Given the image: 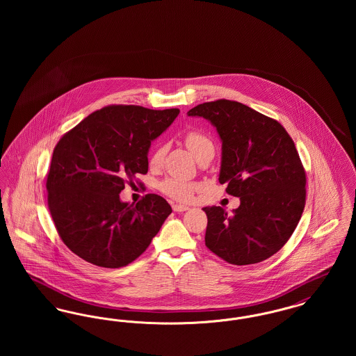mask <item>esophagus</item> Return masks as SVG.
Here are the masks:
<instances>
[{
	"instance_id": "1",
	"label": "esophagus",
	"mask_w": 356,
	"mask_h": 356,
	"mask_svg": "<svg viewBox=\"0 0 356 356\" xmlns=\"http://www.w3.org/2000/svg\"><path fill=\"white\" fill-rule=\"evenodd\" d=\"M172 208H173L175 212H186V211L189 209L186 205H181V204H173Z\"/></svg>"
}]
</instances>
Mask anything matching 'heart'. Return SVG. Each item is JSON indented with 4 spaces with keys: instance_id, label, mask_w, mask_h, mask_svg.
I'll use <instances>...</instances> for the list:
<instances>
[{
    "instance_id": "obj_1",
    "label": "heart",
    "mask_w": 356,
    "mask_h": 356,
    "mask_svg": "<svg viewBox=\"0 0 356 356\" xmlns=\"http://www.w3.org/2000/svg\"><path fill=\"white\" fill-rule=\"evenodd\" d=\"M184 143L186 148L193 153V156L197 160L205 153L212 152L215 149L212 138L197 129L188 131L184 135ZM164 153H165V147L161 144L157 145V148L154 149V152L149 159V164L152 167H160L164 160ZM159 189L172 200L180 202V203H189L193 199L195 193L200 189V186L197 183L188 181L184 179L167 177L159 184Z\"/></svg>"
}]
</instances>
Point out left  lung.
Instances as JSON below:
<instances>
[{
    "label": "left lung",
    "mask_w": 356,
    "mask_h": 356,
    "mask_svg": "<svg viewBox=\"0 0 356 356\" xmlns=\"http://www.w3.org/2000/svg\"><path fill=\"white\" fill-rule=\"evenodd\" d=\"M188 116L209 120L222 140L220 184L240 197L228 215L205 207V245L234 266L260 263L287 243L305 205V170L284 127L232 100L203 102Z\"/></svg>",
    "instance_id": "left-lung-1"
}]
</instances>
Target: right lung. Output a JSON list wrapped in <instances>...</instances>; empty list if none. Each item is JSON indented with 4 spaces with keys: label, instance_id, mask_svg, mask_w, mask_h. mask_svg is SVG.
<instances>
[{
    "label": "right lung",
    "instance_id": "1",
    "mask_svg": "<svg viewBox=\"0 0 356 356\" xmlns=\"http://www.w3.org/2000/svg\"><path fill=\"white\" fill-rule=\"evenodd\" d=\"M113 104L95 111L56 144L47 176L48 208L58 236L73 254L104 268L135 261L172 212L159 195L120 202L137 173L148 172L151 141L179 115Z\"/></svg>",
    "mask_w": 356,
    "mask_h": 356
}]
</instances>
